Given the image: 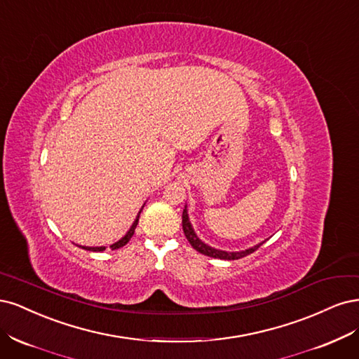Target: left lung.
Returning <instances> with one entry per match:
<instances>
[{
  "label": "left lung",
  "mask_w": 359,
  "mask_h": 359,
  "mask_svg": "<svg viewBox=\"0 0 359 359\" xmlns=\"http://www.w3.org/2000/svg\"><path fill=\"white\" fill-rule=\"evenodd\" d=\"M182 226H183V233L184 236H187L188 241L191 243V246L198 250L200 253H203V255H207V257H212V258H219V259H228V261H233V259H240V258H245L248 255H250V253H253L255 250L259 249V246L262 245V243H259V245L253 246L248 250H241V252H225V250H217V249H213L210 246L204 245V243L196 237V234L194 233V229L191 226V222H189V217H188V212H187V207L183 209V213H182Z\"/></svg>",
  "instance_id": "obj_1"
}]
</instances>
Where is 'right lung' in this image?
<instances>
[{"mask_svg":"<svg viewBox=\"0 0 359 359\" xmlns=\"http://www.w3.org/2000/svg\"><path fill=\"white\" fill-rule=\"evenodd\" d=\"M140 213H142V212H140ZM140 213H138L137 219H135V221H134V224H133V226L130 228L128 233H126V236H125L122 240H119L118 243H114V245H111V246H110V249H111V250H114V249H119V248L125 246L126 243H128V241L131 240V237L134 236L135 226H137V224H138V217H140ZM82 249H86V250H92V252H101V250H104V249H106V248H85V246H82Z\"/></svg>","mask_w":359,"mask_h":359,"instance_id":"1","label":"right lung"}]
</instances>
